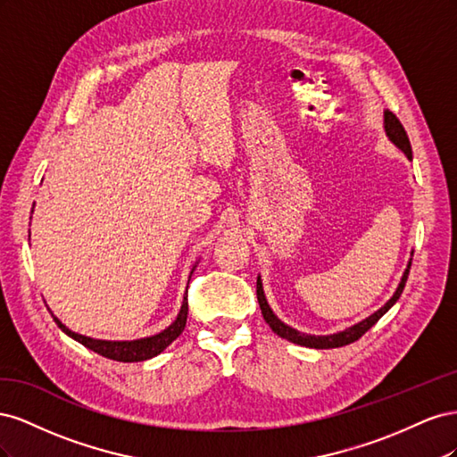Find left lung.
<instances>
[{
    "mask_svg": "<svg viewBox=\"0 0 457 457\" xmlns=\"http://www.w3.org/2000/svg\"><path fill=\"white\" fill-rule=\"evenodd\" d=\"M385 133L386 137H389L391 143H395L400 150L404 152L406 158L411 160V146H410V139L406 135V129L403 128V123H400V120L391 112V110H385ZM410 267H411V261H408V267L403 274V278H400V284L396 287V292L393 294V297L385 303V305L376 311L373 314H370L368 318H364L362 322H358L347 329L343 331H337V334H331V336H311V334H301V331L294 329L292 326L284 324L278 316H276L272 312V309L269 307V303L265 299V292H262V282H261V276H257V301H259V307H261V312H262V318H265V322L270 326V329L274 331L276 336H280L287 341H292L295 345H301V347H311V349H336V347H343V345H349V343H354L356 339H361L366 331L376 324L379 318L389 311L395 303L398 301V297L403 295V289L406 286V280H408V274H410Z\"/></svg>",
    "mask_w": 457,
    "mask_h": 457,
    "instance_id": "left-lung-1",
    "label": "left lung"
}]
</instances>
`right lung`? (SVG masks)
<instances>
[{"label": "right lung", "mask_w": 457, "mask_h": 457, "mask_svg": "<svg viewBox=\"0 0 457 457\" xmlns=\"http://www.w3.org/2000/svg\"><path fill=\"white\" fill-rule=\"evenodd\" d=\"M187 294H188V289H187ZM187 294L183 297L181 311H179L175 322L170 328H165L156 336H150L145 339H135V341H104V339H93V337L79 336V334H76V331L68 329L51 311L49 312L53 316V320L57 322V326L64 331L68 337L76 339L78 343L91 349L93 353L101 354L104 358H110V361H118V362H141V361H148V358L160 354L165 347H170V345L183 334V329L187 326V314H188V295Z\"/></svg>", "instance_id": "add662e5"}]
</instances>
